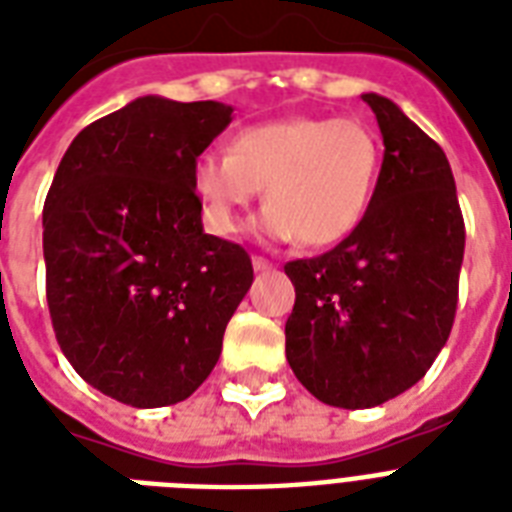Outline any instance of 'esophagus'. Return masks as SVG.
I'll return each instance as SVG.
<instances>
[{
	"label": "esophagus",
	"mask_w": 512,
	"mask_h": 512,
	"mask_svg": "<svg viewBox=\"0 0 512 512\" xmlns=\"http://www.w3.org/2000/svg\"><path fill=\"white\" fill-rule=\"evenodd\" d=\"M252 268H255L257 273H263V271H271L273 263H271V260H265V257L255 255V257H252Z\"/></svg>",
	"instance_id": "1"
}]
</instances>
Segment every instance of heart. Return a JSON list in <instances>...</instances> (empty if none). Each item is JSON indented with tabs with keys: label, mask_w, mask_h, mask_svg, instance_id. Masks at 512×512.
<instances>
[{
	"label": "heart",
	"mask_w": 512,
	"mask_h": 512,
	"mask_svg": "<svg viewBox=\"0 0 512 512\" xmlns=\"http://www.w3.org/2000/svg\"><path fill=\"white\" fill-rule=\"evenodd\" d=\"M380 167V143L361 122L292 116L249 124L233 135L228 154L204 151L191 180L217 236L239 231L244 209L265 188V239L329 247L361 225Z\"/></svg>",
	"instance_id": "heart-1"
}]
</instances>
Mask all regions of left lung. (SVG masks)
I'll return each mask as SVG.
<instances>
[{"instance_id": "1", "label": "left lung", "mask_w": 512, "mask_h": 512, "mask_svg": "<svg viewBox=\"0 0 512 512\" xmlns=\"http://www.w3.org/2000/svg\"><path fill=\"white\" fill-rule=\"evenodd\" d=\"M361 98L382 132L372 204L335 249L284 265L295 284L287 361L313 396L369 409L420 382L449 340L465 223L452 167L393 100Z\"/></svg>"}]
</instances>
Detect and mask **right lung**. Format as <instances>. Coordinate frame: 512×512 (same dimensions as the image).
Listing matches in <instances>:
<instances>
[{"label":"right lung","mask_w":512,"mask_h":512,"mask_svg":"<svg viewBox=\"0 0 512 512\" xmlns=\"http://www.w3.org/2000/svg\"><path fill=\"white\" fill-rule=\"evenodd\" d=\"M233 122L217 100L143 95L84 127L44 201L52 329L76 374L135 409L185 401L252 287L239 244L204 233L193 162Z\"/></svg>","instance_id":"add662e5"}]
</instances>
